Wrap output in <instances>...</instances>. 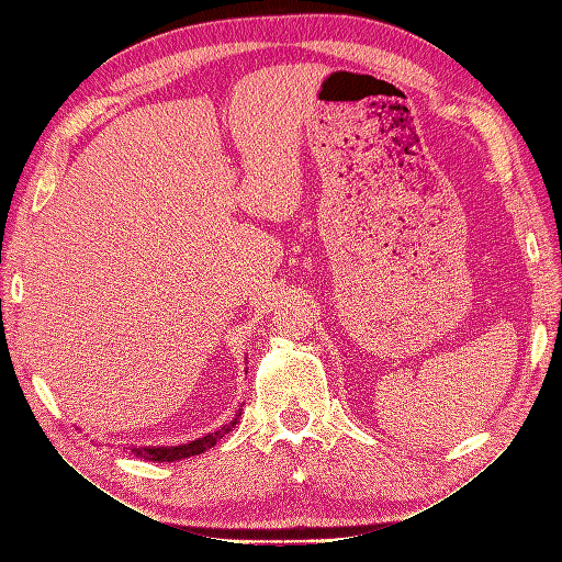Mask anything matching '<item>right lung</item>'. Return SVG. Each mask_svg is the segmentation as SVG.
<instances>
[{"label":"right lung","mask_w":562,"mask_h":562,"mask_svg":"<svg viewBox=\"0 0 562 562\" xmlns=\"http://www.w3.org/2000/svg\"><path fill=\"white\" fill-rule=\"evenodd\" d=\"M239 417H241V411L236 413V417L229 424L220 427L215 434H209V436H203L199 440H190V443H182V446H176V448H133L131 452L135 457L149 459V462H176V459L201 454V452H206L209 448H213L225 434H229L236 427V424H239Z\"/></svg>","instance_id":"1"}]
</instances>
